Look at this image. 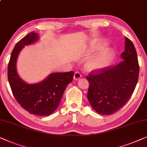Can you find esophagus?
Returning <instances> with one entry per match:
<instances>
[{
	"label": "esophagus",
	"mask_w": 147,
	"mask_h": 147,
	"mask_svg": "<svg viewBox=\"0 0 147 147\" xmlns=\"http://www.w3.org/2000/svg\"><path fill=\"white\" fill-rule=\"evenodd\" d=\"M82 76V74H80L79 72H75V73L74 74V80H78L79 78Z\"/></svg>",
	"instance_id": "esophagus-1"
}]
</instances>
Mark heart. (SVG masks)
I'll return each mask as SVG.
<instances>
[{
	"mask_svg": "<svg viewBox=\"0 0 147 147\" xmlns=\"http://www.w3.org/2000/svg\"><path fill=\"white\" fill-rule=\"evenodd\" d=\"M96 49H100L102 45L100 43L96 45ZM113 58V53L109 50H103L98 52L90 61L88 63V69L90 71L100 69L108 65Z\"/></svg>",
	"mask_w": 147,
	"mask_h": 147,
	"instance_id": "heart-1",
	"label": "heart"
}]
</instances>
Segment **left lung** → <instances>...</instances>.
<instances>
[{
    "label": "left lung",
    "instance_id": "obj_1",
    "mask_svg": "<svg viewBox=\"0 0 147 147\" xmlns=\"http://www.w3.org/2000/svg\"><path fill=\"white\" fill-rule=\"evenodd\" d=\"M123 61L117 65L92 71L87 98L94 110L102 115H112L128 102L137 84L139 65L132 41L126 37Z\"/></svg>",
    "mask_w": 147,
    "mask_h": 147
}]
</instances>
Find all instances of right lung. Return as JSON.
I'll return each mask as SVG.
<instances>
[{
	"mask_svg": "<svg viewBox=\"0 0 147 147\" xmlns=\"http://www.w3.org/2000/svg\"><path fill=\"white\" fill-rule=\"evenodd\" d=\"M38 38V34L31 32L16 43L8 65V80L12 94L20 106L30 114L44 117L52 114L59 107L66 87L73 80L74 72L51 74L37 84L24 82L16 72V59L24 46Z\"/></svg>",
	"mask_w": 147,
	"mask_h": 147,
	"instance_id": "right-lung-1",
	"label": "right lung"
}]
</instances>
